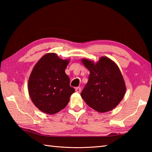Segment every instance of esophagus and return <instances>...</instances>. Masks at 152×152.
Wrapping results in <instances>:
<instances>
[{"instance_id":"1","label":"esophagus","mask_w":152,"mask_h":152,"mask_svg":"<svg viewBox=\"0 0 152 152\" xmlns=\"http://www.w3.org/2000/svg\"><path fill=\"white\" fill-rule=\"evenodd\" d=\"M75 90H76V93H80V91H81V88H80V87H78V88H76Z\"/></svg>"}]
</instances>
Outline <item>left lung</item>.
Instances as JSON below:
<instances>
[{
    "label": "left lung",
    "mask_w": 152,
    "mask_h": 152,
    "mask_svg": "<svg viewBox=\"0 0 152 152\" xmlns=\"http://www.w3.org/2000/svg\"><path fill=\"white\" fill-rule=\"evenodd\" d=\"M89 70L88 82L81 96L89 107L99 112L112 110L125 96L126 86L120 70L114 61L101 57L98 62L82 59Z\"/></svg>",
    "instance_id": "8db88e82"
}]
</instances>
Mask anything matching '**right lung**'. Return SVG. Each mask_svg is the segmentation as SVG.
<instances>
[{
  "instance_id": "add662e5",
  "label": "right lung",
  "mask_w": 152,
  "mask_h": 152,
  "mask_svg": "<svg viewBox=\"0 0 152 152\" xmlns=\"http://www.w3.org/2000/svg\"><path fill=\"white\" fill-rule=\"evenodd\" d=\"M70 59L48 53L35 64L28 82V91L34 104L44 113L52 115L66 107L75 91L70 86L65 69Z\"/></svg>"
}]
</instances>
